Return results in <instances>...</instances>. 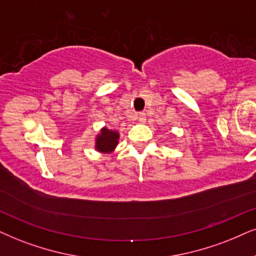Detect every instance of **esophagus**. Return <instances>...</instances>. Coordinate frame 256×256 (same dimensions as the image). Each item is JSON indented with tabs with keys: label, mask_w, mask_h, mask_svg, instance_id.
Listing matches in <instances>:
<instances>
[{
	"label": "esophagus",
	"mask_w": 256,
	"mask_h": 256,
	"mask_svg": "<svg viewBox=\"0 0 256 256\" xmlns=\"http://www.w3.org/2000/svg\"><path fill=\"white\" fill-rule=\"evenodd\" d=\"M137 119H138V122H145V120H146V114H145V113H138V116H137Z\"/></svg>",
	"instance_id": "34e87169"
}]
</instances>
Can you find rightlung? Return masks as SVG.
Instances as JSON below:
<instances>
[{"mask_svg": "<svg viewBox=\"0 0 256 256\" xmlns=\"http://www.w3.org/2000/svg\"><path fill=\"white\" fill-rule=\"evenodd\" d=\"M119 134L114 130H110L108 128H102L100 134L96 138V148L102 154H110L114 150L118 145Z\"/></svg>", "mask_w": 256, "mask_h": 256, "instance_id": "obj_1", "label": "right lung"}]
</instances>
